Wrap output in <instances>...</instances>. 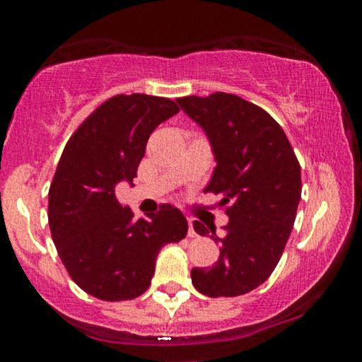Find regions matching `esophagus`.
<instances>
[{"label": "esophagus", "instance_id": "34e87169", "mask_svg": "<svg viewBox=\"0 0 362 362\" xmlns=\"http://www.w3.org/2000/svg\"><path fill=\"white\" fill-rule=\"evenodd\" d=\"M189 236L190 238H195V236H197V231H195L192 219H189Z\"/></svg>", "mask_w": 362, "mask_h": 362}]
</instances>
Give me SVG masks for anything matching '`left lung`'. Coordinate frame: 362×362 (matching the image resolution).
<instances>
[{
	"instance_id": "obj_1",
	"label": "left lung",
	"mask_w": 362,
	"mask_h": 362,
	"mask_svg": "<svg viewBox=\"0 0 362 362\" xmlns=\"http://www.w3.org/2000/svg\"><path fill=\"white\" fill-rule=\"evenodd\" d=\"M177 102L209 139L216 168L206 190L223 195L230 218L223 236L194 223L221 247L214 267L192 269V284L209 298L240 296L267 281L284 252L301 199L300 163L282 127L260 107L223 91Z\"/></svg>"
}]
</instances>
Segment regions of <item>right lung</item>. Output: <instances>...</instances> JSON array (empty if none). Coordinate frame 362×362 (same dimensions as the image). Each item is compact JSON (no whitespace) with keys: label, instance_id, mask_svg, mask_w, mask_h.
I'll list each match as a JSON object with an SVG mask.
<instances>
[{"label":"right lung","instance_id":"right-lung-1","mask_svg":"<svg viewBox=\"0 0 362 362\" xmlns=\"http://www.w3.org/2000/svg\"><path fill=\"white\" fill-rule=\"evenodd\" d=\"M180 110L170 98L115 95L90 115L62 151L49 189V226L66 271L85 293L103 301L141 296L156 257L187 235L185 216L163 204L134 219L115 197L132 184L151 132Z\"/></svg>","mask_w":362,"mask_h":362}]
</instances>
